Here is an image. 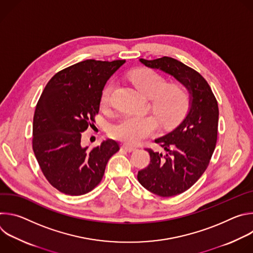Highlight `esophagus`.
<instances>
[{
  "mask_svg": "<svg viewBox=\"0 0 253 253\" xmlns=\"http://www.w3.org/2000/svg\"><path fill=\"white\" fill-rule=\"evenodd\" d=\"M122 148H123L124 150H126L127 152H132V151L136 150V147L131 146V145H129V144H123V145H122Z\"/></svg>",
  "mask_w": 253,
  "mask_h": 253,
  "instance_id": "obj_1",
  "label": "esophagus"
}]
</instances>
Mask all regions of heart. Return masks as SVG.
Returning <instances> with one entry per match:
<instances>
[{
	"label": "heart",
	"mask_w": 253,
	"mask_h": 253,
	"mask_svg": "<svg viewBox=\"0 0 253 253\" xmlns=\"http://www.w3.org/2000/svg\"><path fill=\"white\" fill-rule=\"evenodd\" d=\"M130 80L140 93L150 99L151 109L162 126L170 127L183 118L189 106V94L183 85H166L163 76L148 69L132 72ZM113 90L114 83L104 88L101 95L103 106L110 103ZM157 127L158 122L151 115L128 114L112 127L111 134L116 139L135 145L152 135Z\"/></svg>",
	"instance_id": "1"
}]
</instances>
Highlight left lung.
Here are the masks:
<instances>
[{
	"label": "left lung",
	"instance_id": "1",
	"mask_svg": "<svg viewBox=\"0 0 253 253\" xmlns=\"http://www.w3.org/2000/svg\"><path fill=\"white\" fill-rule=\"evenodd\" d=\"M139 61L174 77L189 93L188 111L181 123L155 139L165 153L147 149L150 164L137 175L148 191L162 197L175 196L189 189L209 164L217 140V101L206 80L182 62L170 57Z\"/></svg>",
	"mask_w": 253,
	"mask_h": 253
}]
</instances>
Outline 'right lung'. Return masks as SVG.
Masks as SVG:
<instances>
[{
	"label": "right lung",
	"instance_id": "right-lung-1",
	"mask_svg": "<svg viewBox=\"0 0 253 253\" xmlns=\"http://www.w3.org/2000/svg\"><path fill=\"white\" fill-rule=\"evenodd\" d=\"M125 62L85 60L72 65L51 78L36 106L33 150L50 184L62 193L90 192L119 150L111 139L89 149L81 138L95 122L105 84Z\"/></svg>",
	"mask_w": 253,
	"mask_h": 253
}]
</instances>
